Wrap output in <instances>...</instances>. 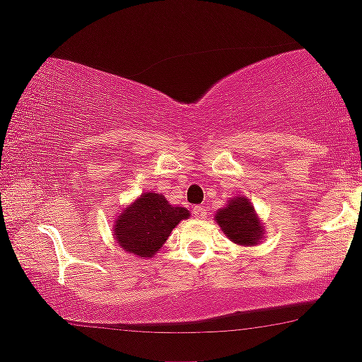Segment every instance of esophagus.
I'll use <instances>...</instances> for the list:
<instances>
[{"label":"esophagus","mask_w":362,"mask_h":362,"mask_svg":"<svg viewBox=\"0 0 362 362\" xmlns=\"http://www.w3.org/2000/svg\"><path fill=\"white\" fill-rule=\"evenodd\" d=\"M192 214H194L196 219H206L207 212L204 206H194L192 207Z\"/></svg>","instance_id":"obj_1"}]
</instances>
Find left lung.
Masks as SVG:
<instances>
[{"instance_id": "8db88e82", "label": "left lung", "mask_w": 362, "mask_h": 362, "mask_svg": "<svg viewBox=\"0 0 362 362\" xmlns=\"http://www.w3.org/2000/svg\"><path fill=\"white\" fill-rule=\"evenodd\" d=\"M217 224L232 242L240 245H254L260 240L262 226L254 207L245 197H235L229 206L216 214Z\"/></svg>"}]
</instances>
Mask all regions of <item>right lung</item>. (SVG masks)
<instances>
[{
	"instance_id": "1",
	"label": "right lung",
	"mask_w": 362,
	"mask_h": 362,
	"mask_svg": "<svg viewBox=\"0 0 362 362\" xmlns=\"http://www.w3.org/2000/svg\"><path fill=\"white\" fill-rule=\"evenodd\" d=\"M187 216L189 211L185 207H173L161 194L148 192L118 217L115 239L127 252L138 257H151Z\"/></svg>"
}]
</instances>
